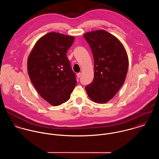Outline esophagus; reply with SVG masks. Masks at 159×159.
Returning a JSON list of instances; mask_svg holds the SVG:
<instances>
[{
  "mask_svg": "<svg viewBox=\"0 0 159 159\" xmlns=\"http://www.w3.org/2000/svg\"><path fill=\"white\" fill-rule=\"evenodd\" d=\"M76 75H77V77L79 78H80V76H81V73H78L76 74Z\"/></svg>",
  "mask_w": 159,
  "mask_h": 159,
  "instance_id": "1",
  "label": "esophagus"
}]
</instances>
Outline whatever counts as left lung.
<instances>
[{"instance_id":"left-lung-1","label":"left lung","mask_w":159,"mask_h":159,"mask_svg":"<svg viewBox=\"0 0 159 159\" xmlns=\"http://www.w3.org/2000/svg\"><path fill=\"white\" fill-rule=\"evenodd\" d=\"M94 59V78L85 87L88 96L97 103L111 100L123 84L128 69V58L121 43L104 30L84 35Z\"/></svg>"}]
</instances>
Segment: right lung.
<instances>
[{
	"label": "right lung",
	"mask_w": 159,
	"mask_h": 159,
	"mask_svg": "<svg viewBox=\"0 0 159 159\" xmlns=\"http://www.w3.org/2000/svg\"><path fill=\"white\" fill-rule=\"evenodd\" d=\"M74 37L50 32L34 45L27 62L33 84L45 101L59 106L68 101L76 84L67 52Z\"/></svg>",
	"instance_id": "1"
}]
</instances>
